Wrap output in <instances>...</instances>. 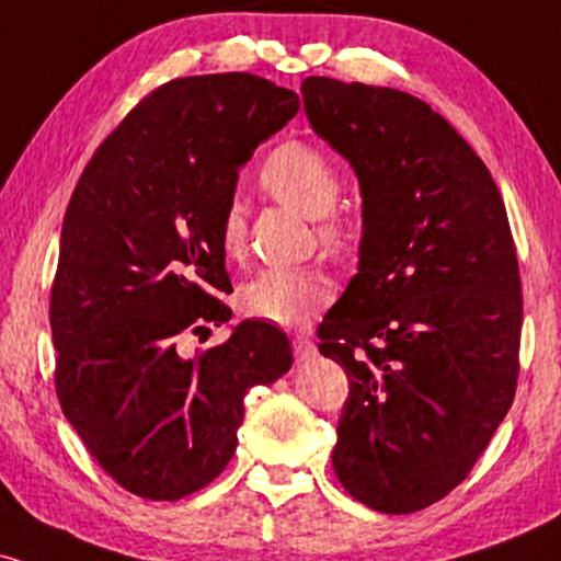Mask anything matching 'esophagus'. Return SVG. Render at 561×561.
<instances>
[{
  "label": "esophagus",
  "instance_id": "esophagus-1",
  "mask_svg": "<svg viewBox=\"0 0 561 561\" xmlns=\"http://www.w3.org/2000/svg\"><path fill=\"white\" fill-rule=\"evenodd\" d=\"M293 351H295V358H298V362H308V358L317 356V345H313L306 334H295Z\"/></svg>",
  "mask_w": 561,
  "mask_h": 561
}]
</instances>
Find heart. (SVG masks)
<instances>
[{"instance_id":"heart-1","label":"heart","mask_w":561,"mask_h":561,"mask_svg":"<svg viewBox=\"0 0 561 561\" xmlns=\"http://www.w3.org/2000/svg\"><path fill=\"white\" fill-rule=\"evenodd\" d=\"M261 186L282 205L308 218H319L317 234L332 253L356 248V227L337 214L343 179L324 150L308 141H285L274 147L261 165ZM218 242L227 259H242L244 216L240 203H229L218 224ZM334 285L319 266L266 268L240 289V306L248 317L279 327H300L332 300Z\"/></svg>"}]
</instances>
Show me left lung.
<instances>
[{"instance_id":"obj_1","label":"left lung","mask_w":561,"mask_h":561,"mask_svg":"<svg viewBox=\"0 0 561 561\" xmlns=\"http://www.w3.org/2000/svg\"><path fill=\"white\" fill-rule=\"evenodd\" d=\"M302 105L364 195L358 274L317 330L347 375L334 474L375 512H420L472 472L517 390L523 279L504 199L420 96L311 76Z\"/></svg>"}]
</instances>
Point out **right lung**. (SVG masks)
Wrapping results in <instances>:
<instances>
[{
  "label": "right lung",
  "instance_id": "add662e5",
  "mask_svg": "<svg viewBox=\"0 0 561 561\" xmlns=\"http://www.w3.org/2000/svg\"><path fill=\"white\" fill-rule=\"evenodd\" d=\"M253 73L160 83L96 147L70 195L49 298L62 414L121 488L179 501L237 450L244 396L293 366L268 321L184 356V334L227 324L218 224L237 171L298 113Z\"/></svg>",
  "mask_w": 561,
  "mask_h": 561
}]
</instances>
